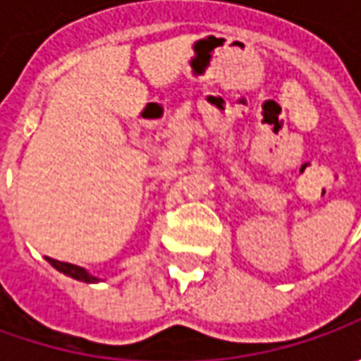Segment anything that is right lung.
Segmentation results:
<instances>
[{"label":"right lung","instance_id":"1","mask_svg":"<svg viewBox=\"0 0 361 361\" xmlns=\"http://www.w3.org/2000/svg\"><path fill=\"white\" fill-rule=\"evenodd\" d=\"M46 259H48V263L54 267V269H58L60 273H63V275L72 277V279L84 281V283H96V281H100L98 277L90 275V273L84 269V267H78V265H72V263H63V261L51 259V257H46Z\"/></svg>","mask_w":361,"mask_h":361}]
</instances>
